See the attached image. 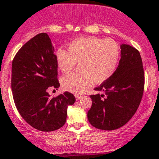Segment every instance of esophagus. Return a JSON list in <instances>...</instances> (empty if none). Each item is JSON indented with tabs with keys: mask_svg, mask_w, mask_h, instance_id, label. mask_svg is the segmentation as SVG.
Here are the masks:
<instances>
[{
	"mask_svg": "<svg viewBox=\"0 0 159 159\" xmlns=\"http://www.w3.org/2000/svg\"><path fill=\"white\" fill-rule=\"evenodd\" d=\"M82 97H83L82 95H78V94H76V95H75V97H76V100H80Z\"/></svg>",
	"mask_w": 159,
	"mask_h": 159,
	"instance_id": "1",
	"label": "esophagus"
}]
</instances>
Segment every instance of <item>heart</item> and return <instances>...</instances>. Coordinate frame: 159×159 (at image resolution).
Masks as SVG:
<instances>
[{
	"mask_svg": "<svg viewBox=\"0 0 159 159\" xmlns=\"http://www.w3.org/2000/svg\"><path fill=\"white\" fill-rule=\"evenodd\" d=\"M120 48L111 39L82 37L68 46V51L60 48L56 52L57 64L67 74L78 63V72L62 77L65 89L81 93L93 84H101L114 74L120 59Z\"/></svg>",
	"mask_w": 159,
	"mask_h": 159,
	"instance_id": "obj_1",
	"label": "heart"
}]
</instances>
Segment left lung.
<instances>
[{"mask_svg":"<svg viewBox=\"0 0 159 159\" xmlns=\"http://www.w3.org/2000/svg\"><path fill=\"white\" fill-rule=\"evenodd\" d=\"M119 66L111 78L94 89L87 116L91 125L111 131L125 125L135 115L144 91V70L139 51L122 44Z\"/></svg>","mask_w":159,"mask_h":159,"instance_id":"8db88e82","label":"left lung"}]
</instances>
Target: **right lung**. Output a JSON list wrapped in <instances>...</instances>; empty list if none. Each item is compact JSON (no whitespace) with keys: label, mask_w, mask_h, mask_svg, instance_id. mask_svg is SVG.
<instances>
[{"label":"right lung","mask_w":159,"mask_h":159,"mask_svg":"<svg viewBox=\"0 0 159 159\" xmlns=\"http://www.w3.org/2000/svg\"><path fill=\"white\" fill-rule=\"evenodd\" d=\"M60 86L55 49L47 33L31 39L12 60L11 88L17 110L32 128L52 131L65 124L67 107L76 99L65 92L50 97V88Z\"/></svg>","instance_id":"obj_1"}]
</instances>
